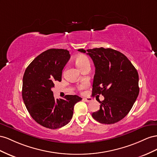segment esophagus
<instances>
[{
	"label": "esophagus",
	"instance_id": "34e87169",
	"mask_svg": "<svg viewBox=\"0 0 157 157\" xmlns=\"http://www.w3.org/2000/svg\"><path fill=\"white\" fill-rule=\"evenodd\" d=\"M83 100L86 101V102H90L92 101V99H91V98H84Z\"/></svg>",
	"mask_w": 157,
	"mask_h": 157
}]
</instances>
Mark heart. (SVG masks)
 <instances>
[{
	"label": "heart",
	"mask_w": 157,
	"mask_h": 157,
	"mask_svg": "<svg viewBox=\"0 0 157 157\" xmlns=\"http://www.w3.org/2000/svg\"><path fill=\"white\" fill-rule=\"evenodd\" d=\"M75 64L80 70H82L84 67L87 65H89V60L88 58L83 55H80L76 56L75 59ZM88 86V83L87 82H83L78 86V89L80 91H82Z\"/></svg>",
	"instance_id": "b5f03b06"
}]
</instances>
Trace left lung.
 Listing matches in <instances>:
<instances>
[{"instance_id": "left-lung-1", "label": "left lung", "mask_w": 157, "mask_h": 157, "mask_svg": "<svg viewBox=\"0 0 157 157\" xmlns=\"http://www.w3.org/2000/svg\"><path fill=\"white\" fill-rule=\"evenodd\" d=\"M78 51L86 52L83 48ZM87 52L95 67L92 96L105 97L93 118L101 124L118 122L129 113L138 97L137 71L124 54L113 48H95Z\"/></svg>"}]
</instances>
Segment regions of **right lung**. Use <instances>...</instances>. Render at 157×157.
<instances>
[{
	"label": "right lung",
	"instance_id": "1",
	"mask_svg": "<svg viewBox=\"0 0 157 157\" xmlns=\"http://www.w3.org/2000/svg\"><path fill=\"white\" fill-rule=\"evenodd\" d=\"M70 58L66 49H48L35 58L25 71L22 86L25 105L35 122L47 128L58 129L68 124L75 104L82 99L71 95L55 99L51 90L55 81L61 82L62 70Z\"/></svg>",
	"mask_w": 157,
	"mask_h": 157
}]
</instances>
